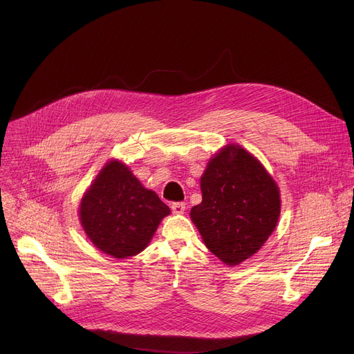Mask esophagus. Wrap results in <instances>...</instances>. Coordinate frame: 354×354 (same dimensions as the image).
<instances>
[{
	"label": "esophagus",
	"mask_w": 354,
	"mask_h": 354,
	"mask_svg": "<svg viewBox=\"0 0 354 354\" xmlns=\"http://www.w3.org/2000/svg\"><path fill=\"white\" fill-rule=\"evenodd\" d=\"M171 208H172L174 214H183V211L187 209V203H185V202H174Z\"/></svg>",
	"instance_id": "esophagus-1"
}]
</instances>
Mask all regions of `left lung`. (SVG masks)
I'll return each mask as SVG.
<instances>
[{"label": "left lung", "instance_id": "obj_1", "mask_svg": "<svg viewBox=\"0 0 354 354\" xmlns=\"http://www.w3.org/2000/svg\"><path fill=\"white\" fill-rule=\"evenodd\" d=\"M201 191L191 218L221 261L238 266L263 247L280 216V192L252 155L241 146L222 149L202 175Z\"/></svg>", "mask_w": 354, "mask_h": 354}]
</instances>
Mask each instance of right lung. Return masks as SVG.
<instances>
[{"mask_svg":"<svg viewBox=\"0 0 354 354\" xmlns=\"http://www.w3.org/2000/svg\"><path fill=\"white\" fill-rule=\"evenodd\" d=\"M171 212L159 196L118 160L107 163L80 205L82 225L90 241L115 258L143 251L159 222Z\"/></svg>","mask_w":354,"mask_h":354,"instance_id":"1","label":"right lung"}]
</instances>
